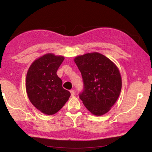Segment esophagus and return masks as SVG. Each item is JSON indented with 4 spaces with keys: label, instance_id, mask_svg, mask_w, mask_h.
<instances>
[{
    "label": "esophagus",
    "instance_id": "esophagus-1",
    "mask_svg": "<svg viewBox=\"0 0 152 152\" xmlns=\"http://www.w3.org/2000/svg\"><path fill=\"white\" fill-rule=\"evenodd\" d=\"M70 93H71V96H74V95H75V91H74V90H71Z\"/></svg>",
    "mask_w": 152,
    "mask_h": 152
}]
</instances>
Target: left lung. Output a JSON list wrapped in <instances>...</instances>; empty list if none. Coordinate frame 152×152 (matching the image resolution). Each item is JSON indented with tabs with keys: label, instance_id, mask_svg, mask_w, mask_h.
<instances>
[{
	"label": "left lung",
	"instance_id": "8db88e82",
	"mask_svg": "<svg viewBox=\"0 0 152 152\" xmlns=\"http://www.w3.org/2000/svg\"><path fill=\"white\" fill-rule=\"evenodd\" d=\"M74 61L84 84V91L80 94L82 103L92 115H104L116 102L121 91L119 68L110 59L98 52L78 56Z\"/></svg>",
	"mask_w": 152,
	"mask_h": 152
}]
</instances>
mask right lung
<instances>
[{"mask_svg": "<svg viewBox=\"0 0 152 152\" xmlns=\"http://www.w3.org/2000/svg\"><path fill=\"white\" fill-rule=\"evenodd\" d=\"M64 57L52 53L43 55L28 69L25 87L28 98L36 109L43 114L52 115L63 107L70 96L62 87L57 70Z\"/></svg>", "mask_w": 152, "mask_h": 152, "instance_id": "obj_1", "label": "right lung"}]
</instances>
